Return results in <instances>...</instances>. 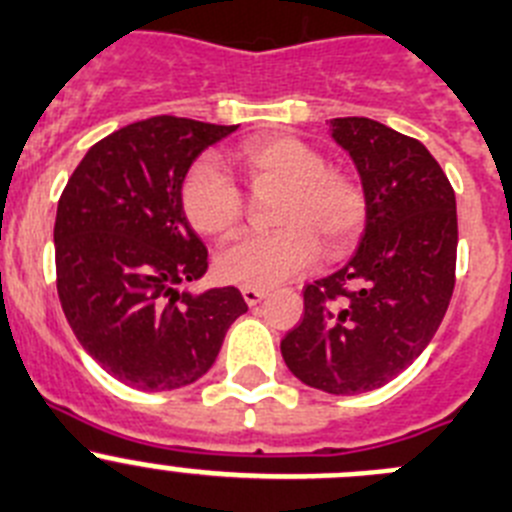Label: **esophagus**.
I'll list each match as a JSON object with an SVG mask.
<instances>
[{
    "mask_svg": "<svg viewBox=\"0 0 512 512\" xmlns=\"http://www.w3.org/2000/svg\"><path fill=\"white\" fill-rule=\"evenodd\" d=\"M242 298H245L247 305H257L262 298H267V290L250 288V285H245V288H242Z\"/></svg>",
    "mask_w": 512,
    "mask_h": 512,
    "instance_id": "1",
    "label": "esophagus"
}]
</instances>
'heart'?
Here are the masks:
<instances>
[{
    "label": "heart",
    "instance_id": "1",
    "mask_svg": "<svg viewBox=\"0 0 512 512\" xmlns=\"http://www.w3.org/2000/svg\"><path fill=\"white\" fill-rule=\"evenodd\" d=\"M237 161L252 189H283L275 222L280 229L245 234L217 255L227 283L270 288L308 270L318 252L346 257L369 222L366 189L351 174L328 169L318 148L293 136L247 138ZM181 209L197 232L227 237L245 217L240 186L214 159H199L181 184Z\"/></svg>",
    "mask_w": 512,
    "mask_h": 512
}]
</instances>
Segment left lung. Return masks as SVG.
<instances>
[{"label": "left lung", "mask_w": 512, "mask_h": 512, "mask_svg": "<svg viewBox=\"0 0 512 512\" xmlns=\"http://www.w3.org/2000/svg\"><path fill=\"white\" fill-rule=\"evenodd\" d=\"M369 222L346 267L305 285L303 321L280 343L303 384L351 396L412 364L442 323L457 265L455 189L422 141L371 118H333Z\"/></svg>", "instance_id": "1"}]
</instances>
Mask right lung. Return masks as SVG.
<instances>
[{
    "mask_svg": "<svg viewBox=\"0 0 512 512\" xmlns=\"http://www.w3.org/2000/svg\"><path fill=\"white\" fill-rule=\"evenodd\" d=\"M237 126L154 116L90 148L57 202V295L80 346L123 384L166 391L212 369L247 310L237 288L179 293L209 255L181 209L204 148Z\"/></svg>",
    "mask_w": 512,
    "mask_h": 512,
    "instance_id": "1",
    "label": "right lung"
}]
</instances>
